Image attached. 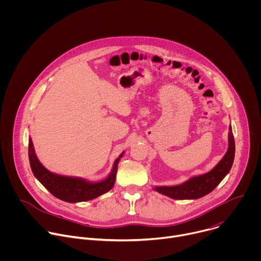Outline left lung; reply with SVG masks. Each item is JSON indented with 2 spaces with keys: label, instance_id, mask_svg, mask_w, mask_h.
Returning a JSON list of instances; mask_svg holds the SVG:
<instances>
[{
  "label": "left lung",
  "instance_id": "8db88e82",
  "mask_svg": "<svg viewBox=\"0 0 261 261\" xmlns=\"http://www.w3.org/2000/svg\"><path fill=\"white\" fill-rule=\"evenodd\" d=\"M236 143L232 128L228 132V148L219 163L208 172L190 177L186 181L175 186H156L154 188L160 194L172 199H197L211 193L230 171L234 160Z\"/></svg>",
  "mask_w": 261,
  "mask_h": 261
}]
</instances>
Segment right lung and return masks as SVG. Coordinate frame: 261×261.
<instances>
[{
    "label": "right lung",
    "instance_id": "obj_1",
    "mask_svg": "<svg viewBox=\"0 0 261 261\" xmlns=\"http://www.w3.org/2000/svg\"><path fill=\"white\" fill-rule=\"evenodd\" d=\"M123 155L124 152L116 159L113 169L105 179L91 181L83 177L61 175L46 169L37 158L32 138H29V160L35 177L55 197L71 203L92 200L113 189L116 182L118 164Z\"/></svg>",
    "mask_w": 261,
    "mask_h": 261
}]
</instances>
